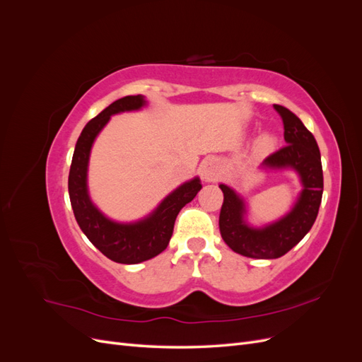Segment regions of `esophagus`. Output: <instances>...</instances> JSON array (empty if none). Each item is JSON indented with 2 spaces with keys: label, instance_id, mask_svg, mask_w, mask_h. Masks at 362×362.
<instances>
[{
  "label": "esophagus",
  "instance_id": "obj_1",
  "mask_svg": "<svg viewBox=\"0 0 362 362\" xmlns=\"http://www.w3.org/2000/svg\"><path fill=\"white\" fill-rule=\"evenodd\" d=\"M222 172L221 161H218L216 157H206L199 166V173L201 178L206 182L216 181L218 178V175Z\"/></svg>",
  "mask_w": 362,
  "mask_h": 362
}]
</instances>
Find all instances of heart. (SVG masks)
I'll use <instances>...</instances> for the list:
<instances>
[{
	"instance_id": "b5f03b06",
	"label": "heart",
	"mask_w": 362,
	"mask_h": 362,
	"mask_svg": "<svg viewBox=\"0 0 362 362\" xmlns=\"http://www.w3.org/2000/svg\"><path fill=\"white\" fill-rule=\"evenodd\" d=\"M276 144H278V139L275 134L262 133L254 141V154L257 157H264L276 148Z\"/></svg>"
}]
</instances>
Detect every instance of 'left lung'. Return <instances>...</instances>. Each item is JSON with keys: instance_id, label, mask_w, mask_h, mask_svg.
<instances>
[{"instance_id": "obj_1", "label": "left lung", "mask_w": 362, "mask_h": 362, "mask_svg": "<svg viewBox=\"0 0 362 362\" xmlns=\"http://www.w3.org/2000/svg\"><path fill=\"white\" fill-rule=\"evenodd\" d=\"M284 120V146L261 163L259 170H291L299 177L302 190L287 214L278 221L255 226L247 221V205L242 194L228 184H218L223 205L218 228L223 242L237 254L255 259H275L286 255L308 234L315 222L323 194L320 151L314 136L288 108L275 105Z\"/></svg>"}]
</instances>
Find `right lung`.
Listing matches in <instances>:
<instances>
[{"label":"right lung","instance_id":"right-lung-1","mask_svg":"<svg viewBox=\"0 0 362 362\" xmlns=\"http://www.w3.org/2000/svg\"><path fill=\"white\" fill-rule=\"evenodd\" d=\"M146 105L148 101L144 95H129L115 101L89 120L76 140L69 170L68 189L76 223L96 249L120 264H139L161 254L170 242L175 218L181 208L192 202L202 189L199 177L185 181L172 190L149 214L133 222L113 221L92 201L87 173L96 137L112 116L139 112Z\"/></svg>","mask_w":362,"mask_h":362}]
</instances>
